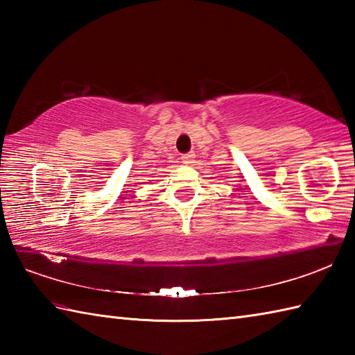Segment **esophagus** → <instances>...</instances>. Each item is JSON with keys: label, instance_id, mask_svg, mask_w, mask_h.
<instances>
[{"label": "esophagus", "instance_id": "esophagus-1", "mask_svg": "<svg viewBox=\"0 0 355 355\" xmlns=\"http://www.w3.org/2000/svg\"><path fill=\"white\" fill-rule=\"evenodd\" d=\"M193 158H195V154L193 153H187V154H183L182 155V162L183 163H192L193 162Z\"/></svg>", "mask_w": 355, "mask_h": 355}]
</instances>
